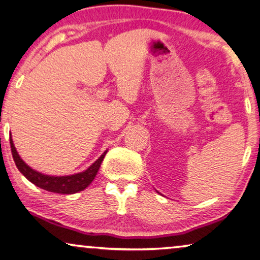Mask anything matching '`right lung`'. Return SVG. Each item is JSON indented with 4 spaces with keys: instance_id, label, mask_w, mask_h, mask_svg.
Wrapping results in <instances>:
<instances>
[{
    "instance_id": "add662e5",
    "label": "right lung",
    "mask_w": 260,
    "mask_h": 260,
    "mask_svg": "<svg viewBox=\"0 0 260 260\" xmlns=\"http://www.w3.org/2000/svg\"><path fill=\"white\" fill-rule=\"evenodd\" d=\"M10 147L16 167H17L20 172H22L23 176H25L26 179L30 180V182L32 184H35L36 186L46 189L48 192L60 193V194H73V193L83 191L85 187H88L94 179V177H96L103 159H104L106 152H108V150L104 151V154H103L91 167L86 169L83 172H80V174L72 176L54 177L40 174V172L34 170V169H31L27 164H25V162L19 157L17 151H16V148L14 146V142H12L11 137Z\"/></svg>"
}]
</instances>
